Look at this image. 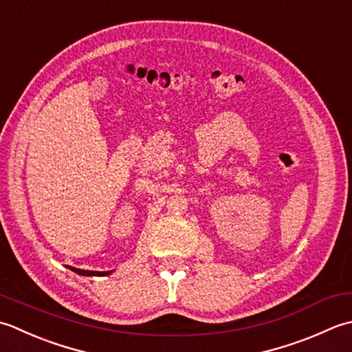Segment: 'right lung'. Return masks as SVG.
Segmentation results:
<instances>
[{
    "label": "right lung",
    "instance_id": "right-lung-1",
    "mask_svg": "<svg viewBox=\"0 0 352 352\" xmlns=\"http://www.w3.org/2000/svg\"><path fill=\"white\" fill-rule=\"evenodd\" d=\"M69 270L76 272L77 275H82V276H106V275H111L113 270H107V272H94V270H83V269H76V267H68Z\"/></svg>",
    "mask_w": 352,
    "mask_h": 352
}]
</instances>
